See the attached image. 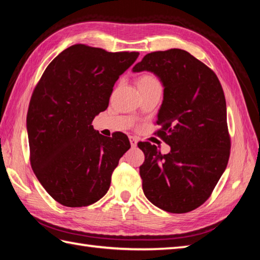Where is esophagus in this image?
Returning <instances> with one entry per match:
<instances>
[{
	"mask_svg": "<svg viewBox=\"0 0 260 260\" xmlns=\"http://www.w3.org/2000/svg\"><path fill=\"white\" fill-rule=\"evenodd\" d=\"M129 142L132 146H136L137 145V139L135 136H129Z\"/></svg>",
	"mask_w": 260,
	"mask_h": 260,
	"instance_id": "obj_1",
	"label": "esophagus"
}]
</instances>
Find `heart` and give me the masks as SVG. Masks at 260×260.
Returning <instances> with one entry per match:
<instances>
[{
    "mask_svg": "<svg viewBox=\"0 0 260 260\" xmlns=\"http://www.w3.org/2000/svg\"><path fill=\"white\" fill-rule=\"evenodd\" d=\"M137 86L139 89L141 88H150V87H161V82H159L158 78L151 73H146L141 75L137 78Z\"/></svg>",
    "mask_w": 260,
    "mask_h": 260,
    "instance_id": "heart-1",
    "label": "heart"
}]
</instances>
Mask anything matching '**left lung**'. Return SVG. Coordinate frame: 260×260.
Instances as JSON below:
<instances>
[{"label": "left lung", "instance_id": "left-lung-1", "mask_svg": "<svg viewBox=\"0 0 260 260\" xmlns=\"http://www.w3.org/2000/svg\"><path fill=\"white\" fill-rule=\"evenodd\" d=\"M143 70L163 82L155 134L171 146L161 154L150 142L137 144L145 155L140 167L143 191L164 211H192L211 196L230 156L222 86L212 69L181 49L147 53L133 68Z\"/></svg>", "mask_w": 260, "mask_h": 260}]
</instances>
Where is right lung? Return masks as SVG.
<instances>
[{"label":"right lung","instance_id":"right-lung-1","mask_svg":"<svg viewBox=\"0 0 260 260\" xmlns=\"http://www.w3.org/2000/svg\"><path fill=\"white\" fill-rule=\"evenodd\" d=\"M139 54L74 45L49 63L32 92L30 163L41 185L64 207H87L106 194L113 171L131 147L125 134L105 137L91 123Z\"/></svg>","mask_w":260,"mask_h":260}]
</instances>
